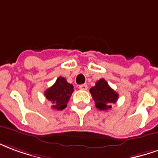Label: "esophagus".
<instances>
[{
    "label": "esophagus",
    "instance_id": "1",
    "mask_svg": "<svg viewBox=\"0 0 158 158\" xmlns=\"http://www.w3.org/2000/svg\"><path fill=\"white\" fill-rule=\"evenodd\" d=\"M79 88L81 89V90H87V89H88V85L87 84L79 85Z\"/></svg>",
    "mask_w": 158,
    "mask_h": 158
}]
</instances>
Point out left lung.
Instances as JSON below:
<instances>
[{
  "label": "left lung",
  "instance_id": "8db88e82",
  "mask_svg": "<svg viewBox=\"0 0 158 158\" xmlns=\"http://www.w3.org/2000/svg\"><path fill=\"white\" fill-rule=\"evenodd\" d=\"M89 91L95 101V106L100 110L110 109L112 104H115L118 99V94L103 78L97 81L94 87H92Z\"/></svg>",
  "mask_w": 158,
  "mask_h": 158
}]
</instances>
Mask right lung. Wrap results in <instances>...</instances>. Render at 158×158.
I'll list each match as a JSON object with an SVG mask.
<instances>
[{
	"instance_id": "1",
	"label": "right lung",
	"mask_w": 158,
	"mask_h": 158,
	"mask_svg": "<svg viewBox=\"0 0 158 158\" xmlns=\"http://www.w3.org/2000/svg\"><path fill=\"white\" fill-rule=\"evenodd\" d=\"M74 92L72 84L68 83L65 78L59 77L55 83L44 93L47 99L52 103V108L62 110L67 106V103Z\"/></svg>"
}]
</instances>
